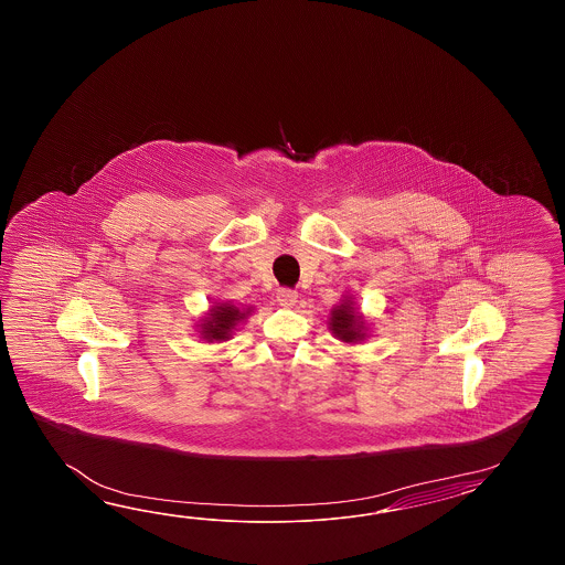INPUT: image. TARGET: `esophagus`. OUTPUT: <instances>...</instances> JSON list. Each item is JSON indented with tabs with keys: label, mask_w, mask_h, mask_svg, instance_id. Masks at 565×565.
<instances>
[{
	"label": "esophagus",
	"mask_w": 565,
	"mask_h": 565,
	"mask_svg": "<svg viewBox=\"0 0 565 565\" xmlns=\"http://www.w3.org/2000/svg\"><path fill=\"white\" fill-rule=\"evenodd\" d=\"M299 299V292L292 288H280L277 292V300L280 307H292Z\"/></svg>",
	"instance_id": "esophagus-1"
}]
</instances>
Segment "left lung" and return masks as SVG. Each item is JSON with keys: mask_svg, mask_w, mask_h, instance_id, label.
<instances>
[{"mask_svg": "<svg viewBox=\"0 0 565 565\" xmlns=\"http://www.w3.org/2000/svg\"><path fill=\"white\" fill-rule=\"evenodd\" d=\"M331 331L335 333L337 339L341 341H361L365 333H363V321H360L358 312L353 311L351 302H343L339 305L335 311L331 312Z\"/></svg>", "mask_w": 565, "mask_h": 565, "instance_id": "left-lung-1", "label": "left lung"}]
</instances>
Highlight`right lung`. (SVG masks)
I'll return each mask as SVG.
<instances>
[{"label": "right lung", "instance_id": "add662e5", "mask_svg": "<svg viewBox=\"0 0 565 565\" xmlns=\"http://www.w3.org/2000/svg\"><path fill=\"white\" fill-rule=\"evenodd\" d=\"M248 311H241L230 302L214 307L210 317L205 319V323H202V337L207 341H226L230 339L232 329L248 315Z\"/></svg>", "mask_w": 565, "mask_h": 565}]
</instances>
